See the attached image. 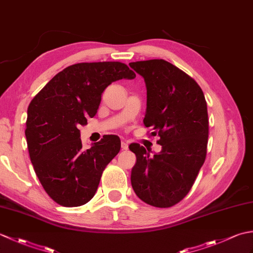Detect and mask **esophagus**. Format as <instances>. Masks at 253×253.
<instances>
[{"instance_id": "esophagus-1", "label": "esophagus", "mask_w": 253, "mask_h": 253, "mask_svg": "<svg viewBox=\"0 0 253 253\" xmlns=\"http://www.w3.org/2000/svg\"><path fill=\"white\" fill-rule=\"evenodd\" d=\"M121 147H122L123 150H127L128 149V143L126 141H122Z\"/></svg>"}]
</instances>
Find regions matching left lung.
Listing matches in <instances>:
<instances>
[{
	"label": "left lung",
	"instance_id": "obj_1",
	"mask_svg": "<svg viewBox=\"0 0 253 253\" xmlns=\"http://www.w3.org/2000/svg\"><path fill=\"white\" fill-rule=\"evenodd\" d=\"M144 78L147 112L143 124L162 146L150 155L131 143L137 162L131 169V186L143 202L170 208L180 202L195 182L207 157L209 118L207 101L196 80L164 60L129 63Z\"/></svg>",
	"mask_w": 253,
	"mask_h": 253
}]
</instances>
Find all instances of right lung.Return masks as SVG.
Returning <instances> with one entry per match:
<instances>
[{
    "label": "right lung",
    "instance_id": "right-lung-1",
    "mask_svg": "<svg viewBox=\"0 0 253 253\" xmlns=\"http://www.w3.org/2000/svg\"><path fill=\"white\" fill-rule=\"evenodd\" d=\"M135 77L121 62L78 63L56 74L31 100L25 130L30 160L45 192L60 206L80 207L95 195L121 140L107 135L84 150L79 126L96 114L107 85Z\"/></svg>",
    "mask_w": 253,
    "mask_h": 253
}]
</instances>
